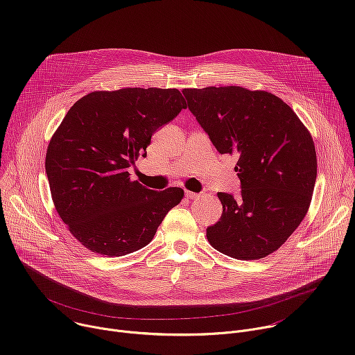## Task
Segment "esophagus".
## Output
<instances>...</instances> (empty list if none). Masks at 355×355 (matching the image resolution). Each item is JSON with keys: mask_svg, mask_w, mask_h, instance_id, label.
Segmentation results:
<instances>
[{"mask_svg": "<svg viewBox=\"0 0 355 355\" xmlns=\"http://www.w3.org/2000/svg\"><path fill=\"white\" fill-rule=\"evenodd\" d=\"M185 196H187L188 199H199V198H200V193L191 192V191H185Z\"/></svg>", "mask_w": 355, "mask_h": 355, "instance_id": "34e87169", "label": "esophagus"}]
</instances>
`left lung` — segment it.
<instances>
[{
  "label": "left lung",
  "mask_w": 355,
  "mask_h": 355,
  "mask_svg": "<svg viewBox=\"0 0 355 355\" xmlns=\"http://www.w3.org/2000/svg\"><path fill=\"white\" fill-rule=\"evenodd\" d=\"M188 110L220 155L236 153L240 193L218 192L209 243L237 260L264 259L305 218L316 182L313 139L284 101L243 87L185 88Z\"/></svg>",
  "instance_id": "8db88e82"
}]
</instances>
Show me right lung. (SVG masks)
<instances>
[{
    "instance_id": "right-lung-1",
    "label": "right lung",
    "mask_w": 355,
    "mask_h": 355,
    "mask_svg": "<svg viewBox=\"0 0 355 355\" xmlns=\"http://www.w3.org/2000/svg\"><path fill=\"white\" fill-rule=\"evenodd\" d=\"M185 108L177 88H122L94 91L69 110L44 167L58 214L92 252L121 257L143 248L180 204L181 188L148 189L128 170Z\"/></svg>"
}]
</instances>
